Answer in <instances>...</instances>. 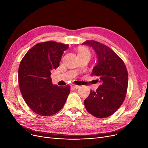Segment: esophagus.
I'll use <instances>...</instances> for the list:
<instances>
[{"instance_id":"esophagus-1","label":"esophagus","mask_w":148,"mask_h":148,"mask_svg":"<svg viewBox=\"0 0 148 148\" xmlns=\"http://www.w3.org/2000/svg\"><path fill=\"white\" fill-rule=\"evenodd\" d=\"M71 87H73V88H75V89H78L80 86H78V85H76V84H73L72 86H71Z\"/></svg>"}]
</instances>
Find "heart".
<instances>
[{
  "instance_id": "1",
  "label": "heart",
  "mask_w": 148,
  "mask_h": 148,
  "mask_svg": "<svg viewBox=\"0 0 148 148\" xmlns=\"http://www.w3.org/2000/svg\"><path fill=\"white\" fill-rule=\"evenodd\" d=\"M77 53L78 56H81L85 54H89L90 55V53L88 49L84 47H79L77 49Z\"/></svg>"
}]
</instances>
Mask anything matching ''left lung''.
<instances>
[{"instance_id":"1","label":"left lung","mask_w":148,"mask_h":148,"mask_svg":"<svg viewBox=\"0 0 148 148\" xmlns=\"http://www.w3.org/2000/svg\"><path fill=\"white\" fill-rule=\"evenodd\" d=\"M83 44L91 46L96 51L98 62L92 76L99 77L101 84L96 91H91L84 101L85 108L97 118L112 115L123 104L127 95L128 76L122 59L112 49L104 44L87 40Z\"/></svg>"}]
</instances>
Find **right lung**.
<instances>
[{
  "label": "right lung",
  "mask_w": 148,
  "mask_h": 148,
  "mask_svg": "<svg viewBox=\"0 0 148 148\" xmlns=\"http://www.w3.org/2000/svg\"><path fill=\"white\" fill-rule=\"evenodd\" d=\"M69 44L47 41L31 47L21 60L18 69L20 92L26 104L34 112L51 116L64 107L70 86L53 84L51 71L56 69Z\"/></svg>",
  "instance_id": "obj_1"
}]
</instances>
